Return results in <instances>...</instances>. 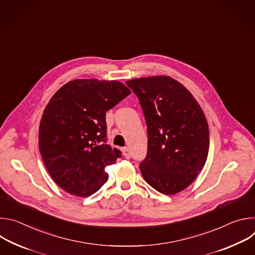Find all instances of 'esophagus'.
<instances>
[{"instance_id": "esophagus-1", "label": "esophagus", "mask_w": 255, "mask_h": 255, "mask_svg": "<svg viewBox=\"0 0 255 255\" xmlns=\"http://www.w3.org/2000/svg\"><path fill=\"white\" fill-rule=\"evenodd\" d=\"M123 153H124V155H125V157H126L127 159H129V158L131 157V152H130V149H129L128 147H125V148L123 149Z\"/></svg>"}]
</instances>
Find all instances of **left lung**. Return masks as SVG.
<instances>
[{
  "instance_id": "obj_1",
  "label": "left lung",
  "mask_w": 255,
  "mask_h": 255,
  "mask_svg": "<svg viewBox=\"0 0 255 255\" xmlns=\"http://www.w3.org/2000/svg\"><path fill=\"white\" fill-rule=\"evenodd\" d=\"M147 125V155L139 168L154 190L173 195L189 187L206 163L209 126L193 95L169 77L127 81Z\"/></svg>"
}]
</instances>
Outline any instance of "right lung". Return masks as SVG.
I'll return each instance as SVG.
<instances>
[{
	"label": "right lung",
	"mask_w": 255,
	"mask_h": 255,
	"mask_svg": "<svg viewBox=\"0 0 255 255\" xmlns=\"http://www.w3.org/2000/svg\"><path fill=\"white\" fill-rule=\"evenodd\" d=\"M130 94L117 81L75 80L50 99L40 121L39 150L62 190L88 197L106 183L105 167L122 156L107 144L106 112Z\"/></svg>",
	"instance_id": "add662e5"
}]
</instances>
